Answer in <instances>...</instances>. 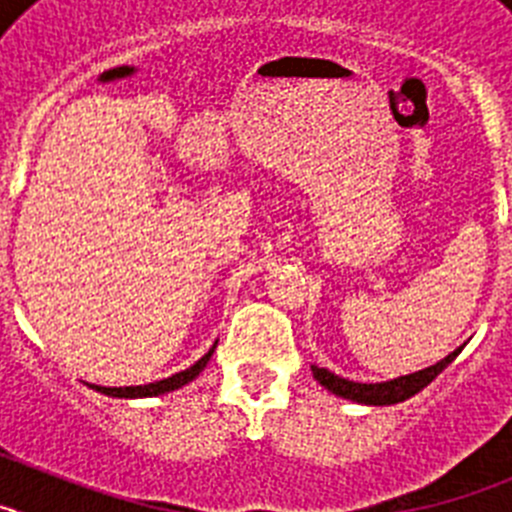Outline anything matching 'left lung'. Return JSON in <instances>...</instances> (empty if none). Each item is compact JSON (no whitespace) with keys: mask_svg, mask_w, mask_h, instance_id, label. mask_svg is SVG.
Masks as SVG:
<instances>
[{"mask_svg":"<svg viewBox=\"0 0 512 512\" xmlns=\"http://www.w3.org/2000/svg\"><path fill=\"white\" fill-rule=\"evenodd\" d=\"M459 354V348H456L454 354H449L446 359H441L438 364L428 366L423 372L408 374V377L392 379V382H379V384H361V382H348V379L338 377V374L328 372V369H320V366H312V374L323 384L325 390H330L333 395L346 397V400L361 402V405H395V402L408 400V397L418 395L423 387L433 382L438 374L451 364Z\"/></svg>","mask_w":512,"mask_h":512,"instance_id":"left-lung-1","label":"left lung"}]
</instances>
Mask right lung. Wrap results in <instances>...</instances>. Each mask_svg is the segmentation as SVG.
Wrapping results in <instances>:
<instances>
[{
	"label": "right lung",
	"instance_id": "1",
	"mask_svg": "<svg viewBox=\"0 0 512 512\" xmlns=\"http://www.w3.org/2000/svg\"><path fill=\"white\" fill-rule=\"evenodd\" d=\"M212 351H215V346L207 351L205 356H202L200 361L194 366H189V369H184V372L179 374H171V377L166 379H158V382H151V384H138V387H99V384H92V390L102 392V395H110V397H156V395H164V392H171V390H179V387H184V384L192 382L197 374L202 372L207 366V361H210Z\"/></svg>",
	"mask_w": 512,
	"mask_h": 512
}]
</instances>
